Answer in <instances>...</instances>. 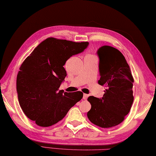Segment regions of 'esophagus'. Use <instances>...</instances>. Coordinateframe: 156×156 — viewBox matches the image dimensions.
Masks as SVG:
<instances>
[{"label": "esophagus", "mask_w": 156, "mask_h": 156, "mask_svg": "<svg viewBox=\"0 0 156 156\" xmlns=\"http://www.w3.org/2000/svg\"><path fill=\"white\" fill-rule=\"evenodd\" d=\"M88 94H83V100H86L87 98V97H88Z\"/></svg>", "instance_id": "obj_1"}]
</instances>
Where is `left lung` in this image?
Returning a JSON list of instances; mask_svg holds the SVG:
<instances>
[{
  "label": "left lung",
  "instance_id": "obj_1",
  "mask_svg": "<svg viewBox=\"0 0 156 156\" xmlns=\"http://www.w3.org/2000/svg\"><path fill=\"white\" fill-rule=\"evenodd\" d=\"M100 80L106 89L102 98L88 97L91 109L87 115L92 124L107 128L119 124L130 112L134 101V79L123 54L118 49L105 45L98 50Z\"/></svg>",
  "mask_w": 156,
  "mask_h": 156
}]
</instances>
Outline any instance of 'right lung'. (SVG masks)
Segmentation results:
<instances>
[{
  "mask_svg": "<svg viewBox=\"0 0 156 156\" xmlns=\"http://www.w3.org/2000/svg\"><path fill=\"white\" fill-rule=\"evenodd\" d=\"M88 42H74L49 37L44 40L23 62L16 86L23 112L41 127H49L62 119L83 92L59 90L66 76V60L86 49Z\"/></svg>",
  "mask_w": 156,
  "mask_h": 156,
  "instance_id": "right-lung-1",
  "label": "right lung"
}]
</instances>
